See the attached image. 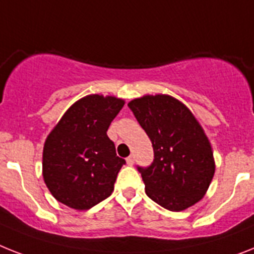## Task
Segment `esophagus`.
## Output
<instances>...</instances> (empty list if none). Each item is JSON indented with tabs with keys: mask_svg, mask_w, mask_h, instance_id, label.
Returning <instances> with one entry per match:
<instances>
[{
	"mask_svg": "<svg viewBox=\"0 0 254 254\" xmlns=\"http://www.w3.org/2000/svg\"><path fill=\"white\" fill-rule=\"evenodd\" d=\"M126 162H127V165H128V166H132V165L135 163V158H133L132 156H129L128 158H126Z\"/></svg>",
	"mask_w": 254,
	"mask_h": 254,
	"instance_id": "obj_1",
	"label": "esophagus"
}]
</instances>
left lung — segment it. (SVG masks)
Here are the masks:
<instances>
[{
	"label": "left lung",
	"mask_w": 254,
	"mask_h": 254,
	"mask_svg": "<svg viewBox=\"0 0 254 254\" xmlns=\"http://www.w3.org/2000/svg\"><path fill=\"white\" fill-rule=\"evenodd\" d=\"M135 114L154 150V160L142 169L146 194L171 211L186 210L204 197L214 177L211 144L193 113L169 94L133 98Z\"/></svg>",
	"instance_id": "left-lung-1"
}]
</instances>
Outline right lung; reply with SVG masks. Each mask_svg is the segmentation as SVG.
<instances>
[{
	"label": "right lung",
	"mask_w": 254,
	"mask_h": 254,
	"mask_svg": "<svg viewBox=\"0 0 254 254\" xmlns=\"http://www.w3.org/2000/svg\"><path fill=\"white\" fill-rule=\"evenodd\" d=\"M123 98L88 94L67 109L44 142L43 178L57 201L87 210L114 190L126 163L108 137L109 126Z\"/></svg>",
	"instance_id": "1"
}]
</instances>
